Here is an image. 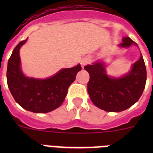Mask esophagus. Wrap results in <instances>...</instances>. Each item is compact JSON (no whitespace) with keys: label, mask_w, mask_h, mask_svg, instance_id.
Listing matches in <instances>:
<instances>
[{"label":"esophagus","mask_w":153,"mask_h":153,"mask_svg":"<svg viewBox=\"0 0 153 153\" xmlns=\"http://www.w3.org/2000/svg\"><path fill=\"white\" fill-rule=\"evenodd\" d=\"M87 63H88V60H86V59H83V60H81L80 64L81 66H82V68H84V67L87 64Z\"/></svg>","instance_id":"34e87169"}]
</instances>
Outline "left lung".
<instances>
[{"label": "left lung", "instance_id": "1", "mask_svg": "<svg viewBox=\"0 0 153 153\" xmlns=\"http://www.w3.org/2000/svg\"><path fill=\"white\" fill-rule=\"evenodd\" d=\"M137 46L128 36L123 38L119 47L129 48ZM85 70L90 74L87 91L96 106L106 112H121L136 103L143 94L146 82V69L142 54L131 66V70L120 77L107 74L106 64L98 60L86 65Z\"/></svg>", "mask_w": 153, "mask_h": 153}]
</instances>
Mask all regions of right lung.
Wrapping results in <instances>:
<instances>
[{"label":"right lung","mask_w":153,"mask_h":153,"mask_svg":"<svg viewBox=\"0 0 153 153\" xmlns=\"http://www.w3.org/2000/svg\"><path fill=\"white\" fill-rule=\"evenodd\" d=\"M27 38L16 46L8 60V88L16 102L26 110L36 113H49L61 106L69 86L82 67L77 64L72 68L61 69L46 79L28 77L23 73L20 57V49Z\"/></svg>","instance_id":"obj_1"}]
</instances>
